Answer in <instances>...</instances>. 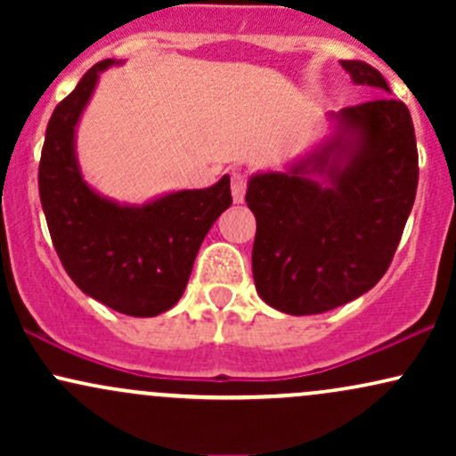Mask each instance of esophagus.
<instances>
[{"label":"esophagus","mask_w":456,"mask_h":456,"mask_svg":"<svg viewBox=\"0 0 456 456\" xmlns=\"http://www.w3.org/2000/svg\"><path fill=\"white\" fill-rule=\"evenodd\" d=\"M246 184H248V177L244 171H233L232 174V195L235 203H242L246 195Z\"/></svg>","instance_id":"obj_1"}]
</instances>
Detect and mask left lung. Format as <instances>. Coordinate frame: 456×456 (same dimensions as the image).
Wrapping results in <instances>:
<instances>
[{
    "instance_id": "8db88e82",
    "label": "left lung",
    "mask_w": 456,
    "mask_h": 456,
    "mask_svg": "<svg viewBox=\"0 0 456 456\" xmlns=\"http://www.w3.org/2000/svg\"><path fill=\"white\" fill-rule=\"evenodd\" d=\"M341 64L355 83L381 96L341 109L337 143L289 174L255 175L246 191L257 221L255 287L264 302L289 315L332 311L378 285L416 199L418 148L410 109L384 96L390 87L378 68L360 60ZM308 166L326 173L333 186L305 178Z\"/></svg>"
}]
</instances>
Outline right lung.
<instances>
[{"instance_id": "obj_1", "label": "right lung", "mask_w": 456, "mask_h": 456, "mask_svg": "<svg viewBox=\"0 0 456 456\" xmlns=\"http://www.w3.org/2000/svg\"><path fill=\"white\" fill-rule=\"evenodd\" d=\"M111 64H94L51 115L38 167L40 201L57 257L78 289L124 315L154 317L184 294L199 246L232 206V188L224 175L203 191L122 208L81 180L75 126L98 72Z\"/></svg>"}]
</instances>
